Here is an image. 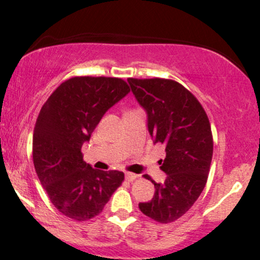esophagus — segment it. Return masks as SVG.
<instances>
[{"instance_id": "esophagus-1", "label": "esophagus", "mask_w": 260, "mask_h": 260, "mask_svg": "<svg viewBox=\"0 0 260 260\" xmlns=\"http://www.w3.org/2000/svg\"><path fill=\"white\" fill-rule=\"evenodd\" d=\"M126 180L128 181V182H133V181H136L137 178H138V175H136V174H132V172H126Z\"/></svg>"}]
</instances>
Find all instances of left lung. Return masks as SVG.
Masks as SVG:
<instances>
[{"label":"left lung","mask_w":260,"mask_h":260,"mask_svg":"<svg viewBox=\"0 0 260 260\" xmlns=\"http://www.w3.org/2000/svg\"><path fill=\"white\" fill-rule=\"evenodd\" d=\"M138 103L147 110L148 128L155 143L166 147L160 169L168 175L154 183V198L139 203L144 215L160 223L174 222L192 208L204 189L213 157V133L202 104L172 79L128 78Z\"/></svg>","instance_id":"obj_1"}]
</instances>
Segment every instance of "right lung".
I'll return each instance as SVG.
<instances>
[{
    "instance_id": "obj_1",
    "label": "right lung",
    "mask_w": 260,
    "mask_h": 260,
    "mask_svg": "<svg viewBox=\"0 0 260 260\" xmlns=\"http://www.w3.org/2000/svg\"><path fill=\"white\" fill-rule=\"evenodd\" d=\"M129 90L115 77H73L41 107L32 134L35 171L55 208L70 219L86 221L99 215L124 180L121 171L92 169L83 160L82 145Z\"/></svg>"
}]
</instances>
